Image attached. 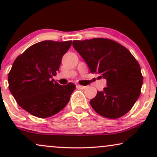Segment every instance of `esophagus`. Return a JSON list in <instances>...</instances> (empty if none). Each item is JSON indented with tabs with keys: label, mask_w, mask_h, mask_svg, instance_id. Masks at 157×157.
I'll list each match as a JSON object with an SVG mask.
<instances>
[{
	"label": "esophagus",
	"mask_w": 157,
	"mask_h": 157,
	"mask_svg": "<svg viewBox=\"0 0 157 157\" xmlns=\"http://www.w3.org/2000/svg\"><path fill=\"white\" fill-rule=\"evenodd\" d=\"M77 89H86L87 88V86H80V85H77Z\"/></svg>",
	"instance_id": "1"
}]
</instances>
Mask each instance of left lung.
<instances>
[{
  "instance_id": "obj_1",
  "label": "left lung",
  "mask_w": 157,
  "mask_h": 157,
  "mask_svg": "<svg viewBox=\"0 0 157 157\" xmlns=\"http://www.w3.org/2000/svg\"><path fill=\"white\" fill-rule=\"evenodd\" d=\"M92 74L107 80V87L90 100L104 117L117 119L132 109L141 92L143 77L139 63L125 46L107 38L73 40Z\"/></svg>"
}]
</instances>
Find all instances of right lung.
I'll list each match as a JSON object with an SVG mask.
<instances>
[{
	"mask_svg": "<svg viewBox=\"0 0 157 157\" xmlns=\"http://www.w3.org/2000/svg\"><path fill=\"white\" fill-rule=\"evenodd\" d=\"M72 41L45 40L32 45L14 61L9 89L17 104L33 116L47 118L69 102L75 85L61 86L52 79Z\"/></svg>",
	"mask_w": 157,
	"mask_h": 157,
	"instance_id": "add662e5",
	"label": "right lung"
}]
</instances>
